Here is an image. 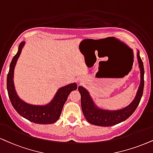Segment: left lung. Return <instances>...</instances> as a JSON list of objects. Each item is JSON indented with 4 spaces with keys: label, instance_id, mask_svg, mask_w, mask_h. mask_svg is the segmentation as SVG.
Segmentation results:
<instances>
[{
    "label": "left lung",
    "instance_id": "1",
    "mask_svg": "<svg viewBox=\"0 0 153 153\" xmlns=\"http://www.w3.org/2000/svg\"><path fill=\"white\" fill-rule=\"evenodd\" d=\"M140 71V84L134 100L129 105L120 110H108L98 108L93 102V99L85 88L79 86L78 91L81 95V108L82 113L88 122L97 126L109 127L122 123L127 120L135 112L140 102L144 88V67L140 56L139 51L137 53Z\"/></svg>",
    "mask_w": 153,
    "mask_h": 153
}]
</instances>
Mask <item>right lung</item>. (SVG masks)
<instances>
[{
    "label": "right lung",
    "mask_w": 153,
    "mask_h": 153,
    "mask_svg": "<svg viewBox=\"0 0 153 153\" xmlns=\"http://www.w3.org/2000/svg\"><path fill=\"white\" fill-rule=\"evenodd\" d=\"M25 43L24 41L20 43L18 52L10 62L7 76V90L9 98L15 110L24 118L38 124H52L56 123L60 117L62 108L69 94L73 91L76 90L78 85L75 82H73L59 88L53 100L45 105L28 104L21 100L15 89L13 75L15 66Z\"/></svg>",
    "instance_id": "1"
}]
</instances>
